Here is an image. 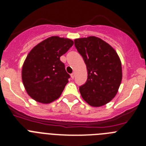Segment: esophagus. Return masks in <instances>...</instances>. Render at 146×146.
Listing matches in <instances>:
<instances>
[{
    "label": "esophagus",
    "instance_id": "obj_1",
    "mask_svg": "<svg viewBox=\"0 0 146 146\" xmlns=\"http://www.w3.org/2000/svg\"><path fill=\"white\" fill-rule=\"evenodd\" d=\"M75 76H76V74H75V73H73L71 75H70V77H71V78H75Z\"/></svg>",
    "mask_w": 146,
    "mask_h": 146
}]
</instances>
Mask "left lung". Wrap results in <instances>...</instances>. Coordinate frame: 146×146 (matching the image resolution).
<instances>
[{
    "mask_svg": "<svg viewBox=\"0 0 146 146\" xmlns=\"http://www.w3.org/2000/svg\"><path fill=\"white\" fill-rule=\"evenodd\" d=\"M88 70V79L79 88L82 99L92 107H101L117 95L122 79L121 63L115 50L96 36L74 40Z\"/></svg>",
    "mask_w": 146,
    "mask_h": 146,
    "instance_id": "left-lung-1",
    "label": "left lung"
}]
</instances>
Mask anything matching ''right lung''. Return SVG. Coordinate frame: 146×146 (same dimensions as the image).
Wrapping results in <instances>:
<instances>
[{
  "mask_svg": "<svg viewBox=\"0 0 146 146\" xmlns=\"http://www.w3.org/2000/svg\"><path fill=\"white\" fill-rule=\"evenodd\" d=\"M73 44L71 39L51 36L35 46L28 54L23 66L22 79L32 99L48 104L61 96L70 75L60 57Z\"/></svg>",
  "mask_w": 146,
  "mask_h": 146,
  "instance_id": "add662e5",
  "label": "right lung"
}]
</instances>
